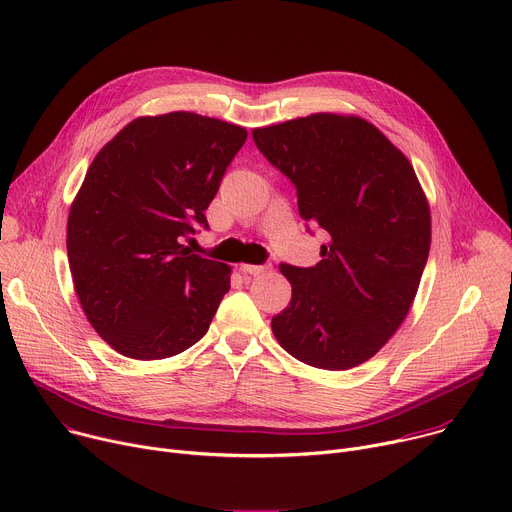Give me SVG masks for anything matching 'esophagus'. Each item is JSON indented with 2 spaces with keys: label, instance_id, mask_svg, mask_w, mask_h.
Here are the masks:
<instances>
[{
  "label": "esophagus",
  "instance_id": "1",
  "mask_svg": "<svg viewBox=\"0 0 512 512\" xmlns=\"http://www.w3.org/2000/svg\"><path fill=\"white\" fill-rule=\"evenodd\" d=\"M269 269H271L269 263H265V265H249V263H245V265H241V271L243 273H251V275H261V273H265Z\"/></svg>",
  "mask_w": 512,
  "mask_h": 512
}]
</instances>
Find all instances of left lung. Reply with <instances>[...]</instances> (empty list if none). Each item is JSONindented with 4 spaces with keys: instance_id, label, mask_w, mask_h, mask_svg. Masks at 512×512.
Segmentation results:
<instances>
[{
    "instance_id": "left-lung-1",
    "label": "left lung",
    "mask_w": 512,
    "mask_h": 512,
    "mask_svg": "<svg viewBox=\"0 0 512 512\" xmlns=\"http://www.w3.org/2000/svg\"><path fill=\"white\" fill-rule=\"evenodd\" d=\"M253 141L294 183L300 216L331 237L314 267L280 265L292 300L271 331L302 363L351 369L398 331L421 284L431 247L421 183L357 116L312 114L255 128Z\"/></svg>"
}]
</instances>
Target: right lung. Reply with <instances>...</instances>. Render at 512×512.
Here are the masks:
<instances>
[{
  "mask_svg": "<svg viewBox=\"0 0 512 512\" xmlns=\"http://www.w3.org/2000/svg\"><path fill=\"white\" fill-rule=\"evenodd\" d=\"M247 130L194 112L136 118L89 165L67 220V255L96 333L132 359L198 343L230 267L190 253Z\"/></svg>",
  "mask_w": 512,
  "mask_h": 512,
  "instance_id": "obj_1",
  "label": "right lung"
}]
</instances>
